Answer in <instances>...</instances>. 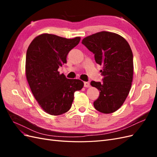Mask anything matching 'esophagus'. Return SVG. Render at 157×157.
Returning <instances> with one entry per match:
<instances>
[{
  "instance_id": "1",
  "label": "esophagus",
  "mask_w": 157,
  "mask_h": 157,
  "mask_svg": "<svg viewBox=\"0 0 157 157\" xmlns=\"http://www.w3.org/2000/svg\"><path fill=\"white\" fill-rule=\"evenodd\" d=\"M84 86L85 88H89L90 86V84L88 82H84Z\"/></svg>"
}]
</instances>
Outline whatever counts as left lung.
<instances>
[{
    "instance_id": "8db88e82",
    "label": "left lung",
    "mask_w": 157,
    "mask_h": 157,
    "mask_svg": "<svg viewBox=\"0 0 157 157\" xmlns=\"http://www.w3.org/2000/svg\"><path fill=\"white\" fill-rule=\"evenodd\" d=\"M82 43L94 54L96 62L103 65V82L92 81L99 91L94 102L102 113L117 111L128 96L133 79V54L128 42L116 33L101 31L85 37Z\"/></svg>"
}]
</instances>
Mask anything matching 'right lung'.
<instances>
[{
	"label": "right lung",
	"instance_id": "right-lung-1",
	"mask_svg": "<svg viewBox=\"0 0 157 157\" xmlns=\"http://www.w3.org/2000/svg\"><path fill=\"white\" fill-rule=\"evenodd\" d=\"M80 40L79 36L68 39L44 33L36 36L27 48V82L40 107L51 115L67 112L73 101L74 93L84 86L82 80L67 78L58 71L59 67L67 63L68 53Z\"/></svg>",
	"mask_w": 157,
	"mask_h": 157
}]
</instances>
